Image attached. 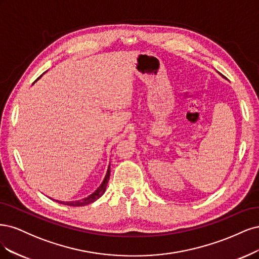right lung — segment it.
<instances>
[{
    "label": "right lung",
    "mask_w": 259,
    "mask_h": 259,
    "mask_svg": "<svg viewBox=\"0 0 259 259\" xmlns=\"http://www.w3.org/2000/svg\"><path fill=\"white\" fill-rule=\"evenodd\" d=\"M40 76H41V75H40ZM40 76L38 78H40ZM110 175H111V164H108V168H107V171H106V174H105V178H104L103 182L101 183V185H100L97 188V190L94 191L93 194L89 195L86 198H82V199H79V200H75V201H60V200H56V201L61 203V204L70 205V206H84V205L93 203V202H95L96 200H98L100 197H101L105 193V189H106V186H107L108 180H110Z\"/></svg>",
    "instance_id": "1"
}]
</instances>
